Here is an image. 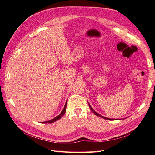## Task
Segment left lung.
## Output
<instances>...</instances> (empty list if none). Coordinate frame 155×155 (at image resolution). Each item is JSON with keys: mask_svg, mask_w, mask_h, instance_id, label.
I'll list each match as a JSON object with an SVG mask.
<instances>
[{"mask_svg": "<svg viewBox=\"0 0 155 155\" xmlns=\"http://www.w3.org/2000/svg\"><path fill=\"white\" fill-rule=\"evenodd\" d=\"M88 105H89V107H90V109H91V110L92 111V112L95 115H96L97 116H99V117H101V118H104V119H105V120H114L115 119H110V118H105V117H104V116H101V115H100L99 114H97L96 112H95L94 110H93V109L91 107V105L88 104Z\"/></svg>", "mask_w": 155, "mask_h": 155, "instance_id": "8db88e82", "label": "left lung"}]
</instances>
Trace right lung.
<instances>
[{"mask_svg": "<svg viewBox=\"0 0 155 155\" xmlns=\"http://www.w3.org/2000/svg\"><path fill=\"white\" fill-rule=\"evenodd\" d=\"M66 108H67V102H66V104H65V105H64V107L63 110H62L61 112V114H60L59 115H58V116H56L55 118H54L52 119V120H50V121H44V122H43V123H45V124H46V123L50 124V123H53V122H54V121H57V120L61 119V118H62V116L64 114L65 112H66Z\"/></svg>", "mask_w": 155, "mask_h": 155, "instance_id": "obj_1", "label": "right lung"}]
</instances>
